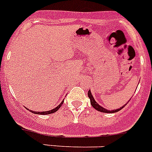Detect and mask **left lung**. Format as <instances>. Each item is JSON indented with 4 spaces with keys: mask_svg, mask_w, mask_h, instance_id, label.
<instances>
[{
    "mask_svg": "<svg viewBox=\"0 0 152 152\" xmlns=\"http://www.w3.org/2000/svg\"><path fill=\"white\" fill-rule=\"evenodd\" d=\"M88 97L90 98V100H91V105H92V107H94V109H96V110L98 111H100V112H102V113H116V112H118V111L119 110H121L124 107H126V105L123 106V107H120L119 109H117V110H106L105 108H103L102 107H100L99 104H98L97 103H96V101L94 100V97H93L92 94H91V91H88Z\"/></svg>",
    "mask_w": 152,
    "mask_h": 152,
    "instance_id": "left-lung-1",
    "label": "left lung"
}]
</instances>
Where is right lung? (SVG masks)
I'll list each match as a JSON object with an SVG mask.
<instances>
[{
	"instance_id": "add662e5",
	"label": "right lung",
	"mask_w": 152,
	"mask_h": 152,
	"mask_svg": "<svg viewBox=\"0 0 152 152\" xmlns=\"http://www.w3.org/2000/svg\"><path fill=\"white\" fill-rule=\"evenodd\" d=\"M63 102H64V101L61 102V103H60L59 105L57 107H56V108H55V109H53V110H52L45 111V112H33V111H32V110H30V111H31V112H32V113H36V114H40V115H47V114L53 113L56 112V111H57L58 110V109L60 108V107H61V106L62 105V104H63Z\"/></svg>"
}]
</instances>
